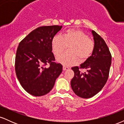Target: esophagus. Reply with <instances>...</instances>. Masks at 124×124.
I'll return each mask as SVG.
<instances>
[{
	"label": "esophagus",
	"mask_w": 124,
	"mask_h": 124,
	"mask_svg": "<svg viewBox=\"0 0 124 124\" xmlns=\"http://www.w3.org/2000/svg\"><path fill=\"white\" fill-rule=\"evenodd\" d=\"M69 69V68H68V66H63V70H68V69Z\"/></svg>",
	"instance_id": "1"
}]
</instances>
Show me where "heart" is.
I'll return each mask as SVG.
<instances>
[{"instance_id": "1", "label": "heart", "mask_w": 124, "mask_h": 124, "mask_svg": "<svg viewBox=\"0 0 124 124\" xmlns=\"http://www.w3.org/2000/svg\"><path fill=\"white\" fill-rule=\"evenodd\" d=\"M52 51L55 56H59L66 49L69 52L57 58V61L66 66H70L77 63L78 58L85 61L93 52L94 44L88 35L79 30L70 29L63 35L57 34L52 39Z\"/></svg>"}]
</instances>
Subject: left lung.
Returning a JSON list of instances; mask_svg holds the SVG:
<instances>
[{"label":"left lung","instance_id":"obj_1","mask_svg":"<svg viewBox=\"0 0 124 124\" xmlns=\"http://www.w3.org/2000/svg\"><path fill=\"white\" fill-rule=\"evenodd\" d=\"M90 31L94 41L92 55L80 67L72 68L75 76L71 80V87L77 96L83 99L92 97L103 89L111 65V55L106 42L94 31ZM80 68L86 69V72H80Z\"/></svg>","mask_w":124,"mask_h":124}]
</instances>
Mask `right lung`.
Returning <instances> with one entry per match:
<instances>
[{"label": "right lung", "mask_w": 124, "mask_h": 124, "mask_svg": "<svg viewBox=\"0 0 124 124\" xmlns=\"http://www.w3.org/2000/svg\"><path fill=\"white\" fill-rule=\"evenodd\" d=\"M62 26L38 27L20 42L17 49L15 70L20 83L34 96L46 94L52 89L62 72V65L55 62L51 42ZM49 63L48 68L44 66Z\"/></svg>", "instance_id": "add662e5"}]
</instances>
